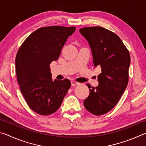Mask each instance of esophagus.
Segmentation results:
<instances>
[{"mask_svg":"<svg viewBox=\"0 0 146 146\" xmlns=\"http://www.w3.org/2000/svg\"><path fill=\"white\" fill-rule=\"evenodd\" d=\"M79 84V83L77 82H75V81H71V86H75Z\"/></svg>","mask_w":146,"mask_h":146,"instance_id":"34e87169","label":"esophagus"}]
</instances>
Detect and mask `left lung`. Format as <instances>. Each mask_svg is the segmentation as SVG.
Returning <instances> with one entry per match:
<instances>
[{
  "mask_svg": "<svg viewBox=\"0 0 146 146\" xmlns=\"http://www.w3.org/2000/svg\"><path fill=\"white\" fill-rule=\"evenodd\" d=\"M79 31L90 46L94 66L102 69L97 87L87 84L90 95L84 105L92 114L102 115L115 107L127 87L130 55L119 36L102 27H87Z\"/></svg>",
  "mask_w": 146,
  "mask_h": 146,
  "instance_id": "1",
  "label": "left lung"
}]
</instances>
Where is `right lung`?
I'll use <instances>...</instances> for the list:
<instances>
[{
  "label": "right lung",
  "instance_id": "right-lung-1",
  "mask_svg": "<svg viewBox=\"0 0 146 146\" xmlns=\"http://www.w3.org/2000/svg\"><path fill=\"white\" fill-rule=\"evenodd\" d=\"M75 27H44L27 38L17 52L15 70L21 93L32 110L48 115L60 108L71 86L68 79L53 80L49 65L57 60Z\"/></svg>",
  "mask_w": 146,
  "mask_h": 146
}]
</instances>
